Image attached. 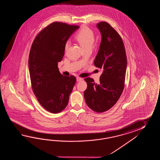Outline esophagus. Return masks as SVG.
<instances>
[{
  "label": "esophagus",
  "mask_w": 160,
  "mask_h": 160,
  "mask_svg": "<svg viewBox=\"0 0 160 160\" xmlns=\"http://www.w3.org/2000/svg\"><path fill=\"white\" fill-rule=\"evenodd\" d=\"M82 80V78H80V77H77V82L81 81Z\"/></svg>",
  "instance_id": "1"
}]
</instances>
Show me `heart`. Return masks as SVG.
Listing matches in <instances>:
<instances>
[{
  "label": "heart",
  "instance_id": "1",
  "mask_svg": "<svg viewBox=\"0 0 160 160\" xmlns=\"http://www.w3.org/2000/svg\"><path fill=\"white\" fill-rule=\"evenodd\" d=\"M75 39L78 42L85 50L92 48L95 41V35L92 29L85 26L82 28L75 35ZM70 47V41H67L65 44V52L68 50Z\"/></svg>",
  "mask_w": 160,
  "mask_h": 160
}]
</instances>
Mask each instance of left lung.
<instances>
[{
    "label": "left lung",
    "mask_w": 160,
    "mask_h": 160,
    "mask_svg": "<svg viewBox=\"0 0 160 160\" xmlns=\"http://www.w3.org/2000/svg\"><path fill=\"white\" fill-rule=\"evenodd\" d=\"M102 35L95 67L101 69L99 82L85 78L88 87L84 92L85 101L97 112H105L116 104L125 86L127 58L122 39L118 32L106 22L97 24Z\"/></svg>",
    "instance_id": "1"
}]
</instances>
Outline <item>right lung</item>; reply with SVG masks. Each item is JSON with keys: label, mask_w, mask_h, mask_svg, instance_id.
Here are the masks:
<instances>
[{"label": "right lung", "mask_w": 160, "mask_h": 160, "mask_svg": "<svg viewBox=\"0 0 160 160\" xmlns=\"http://www.w3.org/2000/svg\"><path fill=\"white\" fill-rule=\"evenodd\" d=\"M78 28L55 22L37 34L31 47L28 66L32 88L41 106L51 113L66 108L76 82L74 76L60 73L58 63L64 56L66 42Z\"/></svg>", "instance_id": "obj_1"}]
</instances>
